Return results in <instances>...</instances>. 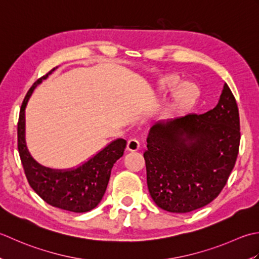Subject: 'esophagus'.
Wrapping results in <instances>:
<instances>
[{"label": "esophagus", "instance_id": "obj_1", "mask_svg": "<svg viewBox=\"0 0 259 259\" xmlns=\"http://www.w3.org/2000/svg\"><path fill=\"white\" fill-rule=\"evenodd\" d=\"M140 149V142L135 139H131L127 142V150L130 152H135Z\"/></svg>", "mask_w": 259, "mask_h": 259}]
</instances>
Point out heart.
Masks as SVG:
<instances>
[{
    "instance_id": "b5f03b06",
    "label": "heart",
    "mask_w": 259,
    "mask_h": 259,
    "mask_svg": "<svg viewBox=\"0 0 259 259\" xmlns=\"http://www.w3.org/2000/svg\"><path fill=\"white\" fill-rule=\"evenodd\" d=\"M159 93L166 96L173 90L172 97L167 106V113L174 117L186 116L197 106L201 96V91L193 81H182L177 75H167L159 82Z\"/></svg>"
}]
</instances>
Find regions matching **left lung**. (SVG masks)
Masks as SVG:
<instances>
[{
	"instance_id": "1",
	"label": "left lung",
	"mask_w": 259,
	"mask_h": 259,
	"mask_svg": "<svg viewBox=\"0 0 259 259\" xmlns=\"http://www.w3.org/2000/svg\"><path fill=\"white\" fill-rule=\"evenodd\" d=\"M144 152L147 187L157 207L186 213L218 197L235 166L239 113L225 83L213 109L152 126Z\"/></svg>"
}]
</instances>
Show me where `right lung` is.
Here are the masks:
<instances>
[{"label": "right lung", "instance_id": "right-lung-1", "mask_svg": "<svg viewBox=\"0 0 259 259\" xmlns=\"http://www.w3.org/2000/svg\"><path fill=\"white\" fill-rule=\"evenodd\" d=\"M57 69L36 80L22 103L18 123V149L25 177L41 199L52 207L71 212H87L96 208L107 189L114 163L123 156L126 141H112L77 167L56 170L41 165L30 154L25 142V108L35 87Z\"/></svg>", "mask_w": 259, "mask_h": 259}]
</instances>
